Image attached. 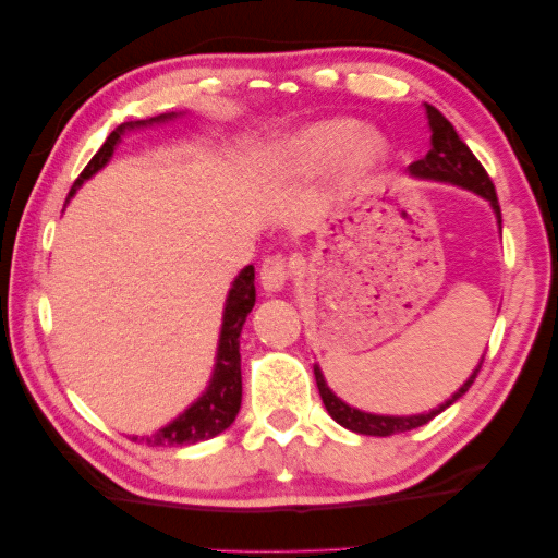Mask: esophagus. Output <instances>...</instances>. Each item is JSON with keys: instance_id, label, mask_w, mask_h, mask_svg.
Segmentation results:
<instances>
[{"instance_id": "1", "label": "esophagus", "mask_w": 558, "mask_h": 558, "mask_svg": "<svg viewBox=\"0 0 558 558\" xmlns=\"http://www.w3.org/2000/svg\"><path fill=\"white\" fill-rule=\"evenodd\" d=\"M291 269L294 267H291V262L287 259V256H281V254L267 256V259L262 262V269H259L262 287L267 291H279L291 279Z\"/></svg>"}]
</instances>
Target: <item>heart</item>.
Instances as JSON below:
<instances>
[{
	"label": "heart",
	"mask_w": 558,
	"mask_h": 558,
	"mask_svg": "<svg viewBox=\"0 0 558 558\" xmlns=\"http://www.w3.org/2000/svg\"><path fill=\"white\" fill-rule=\"evenodd\" d=\"M349 149V169L354 174L372 169L384 154V142L376 134H359V126L347 119L316 124L299 136L294 144V157L304 167L329 165Z\"/></svg>",
	"instance_id": "obj_1"
}]
</instances>
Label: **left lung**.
Wrapping results in <instances>:
<instances>
[{"mask_svg": "<svg viewBox=\"0 0 558 558\" xmlns=\"http://www.w3.org/2000/svg\"><path fill=\"white\" fill-rule=\"evenodd\" d=\"M426 117H428V126H432V149H428L424 159L409 165L411 174L422 177V179H434V182H449V184H457V186H464V190L476 192L478 196H484V199L492 202L496 219H499V225H501V209H499V199H496L492 177H488L486 169L478 165V159L471 154L466 144L459 140L457 130H453L449 119L444 117L439 109L426 105ZM482 364H484V356H482V362H478V366L474 368V374H471L464 381V387L453 393L451 399L444 401L439 409L428 411V414H418V416L366 414V411H359L354 407L344 404L339 397H333V391L327 387V381H324L322 368L316 364H314V376H316V387H319L324 407H327L333 422L349 428V432H356V434L391 436V434L411 432V428H416V426H424L426 422H432L434 416H439L444 409L451 407L453 401L464 397L471 384H474L476 374L482 372Z\"/></svg>", "mask_w": 558, "mask_h": 558, "instance_id": "obj_1", "label": "left lung"}]
</instances>
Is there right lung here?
<instances>
[{"mask_svg": "<svg viewBox=\"0 0 558 558\" xmlns=\"http://www.w3.org/2000/svg\"><path fill=\"white\" fill-rule=\"evenodd\" d=\"M171 117L174 114L154 117L149 122L119 124L117 130L107 136V142L101 144V149L94 154L89 165L84 167L82 174L76 177L70 196L76 192V186L84 184V179L97 174V171L107 165L111 154H114L119 140H122L124 130H134V126L161 122V119H171ZM70 196H66V199H70ZM254 302H256L254 267L250 264V267L242 269V274H239L234 284L229 289L225 322H221V333H219L217 366H214L207 391H204L182 416H177L174 422L167 424L165 428H159L157 434L142 436L140 441H147L149 447H182V444H196V441L211 439V436H217L231 426V422H234L239 414V407H242V356H239V333H242V327L246 316L252 312Z\"/></svg>", "mask_w": 558, "mask_h": 558, "instance_id": "add662e5", "label": "right lung"}]
</instances>
